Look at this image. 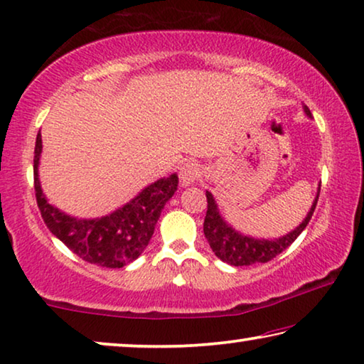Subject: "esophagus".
<instances>
[{"label":"esophagus","mask_w":364,"mask_h":364,"mask_svg":"<svg viewBox=\"0 0 364 364\" xmlns=\"http://www.w3.org/2000/svg\"><path fill=\"white\" fill-rule=\"evenodd\" d=\"M200 176V166L195 163V161H187L181 169H178V178H181L182 186H190L197 181Z\"/></svg>","instance_id":"esophagus-1"}]
</instances>
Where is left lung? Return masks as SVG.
<instances>
[{
  "mask_svg": "<svg viewBox=\"0 0 364 364\" xmlns=\"http://www.w3.org/2000/svg\"><path fill=\"white\" fill-rule=\"evenodd\" d=\"M304 112L307 117H311V110L304 105ZM321 192V187H318ZM317 192V193H318ZM318 195H316L314 203H312L309 213L304 218V221L294 229L288 232L287 236L278 239H254L244 234L237 232L228 223L223 220L218 205L213 198V195L206 192V201H208V208H206V216L203 223V232L208 240L210 247L213 249L215 255L223 262L234 267H244L252 264H265V262L275 259L278 254H282L288 245L294 242V239L304 231L307 223L311 221L312 213H314L317 205Z\"/></svg>",
  "mask_w": 364,
  "mask_h": 364,
  "instance_id": "obj_1",
  "label": "left lung"
}]
</instances>
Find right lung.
I'll list each match as a JSON object with an SVG mask.
<instances>
[{"instance_id":"add662e5","label":"right lung","mask_w":364,"mask_h":364,"mask_svg":"<svg viewBox=\"0 0 364 364\" xmlns=\"http://www.w3.org/2000/svg\"><path fill=\"white\" fill-rule=\"evenodd\" d=\"M41 153L42 136L38 133L33 151V188L43 223L53 236L89 264L122 268L136 260L153 237L154 226L167 200L177 190V174L151 183L114 213L96 220H76L50 205L43 195L38 181Z\"/></svg>"}]
</instances>
